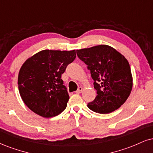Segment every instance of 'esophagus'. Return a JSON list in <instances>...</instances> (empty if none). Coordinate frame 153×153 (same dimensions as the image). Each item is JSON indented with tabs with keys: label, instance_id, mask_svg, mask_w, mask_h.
<instances>
[{
	"label": "esophagus",
	"instance_id": "1",
	"mask_svg": "<svg viewBox=\"0 0 153 153\" xmlns=\"http://www.w3.org/2000/svg\"><path fill=\"white\" fill-rule=\"evenodd\" d=\"M82 90H83V88H82V87H79L78 89L77 90L76 93H81L82 91Z\"/></svg>",
	"mask_w": 153,
	"mask_h": 153
}]
</instances>
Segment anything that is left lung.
<instances>
[{
  "mask_svg": "<svg viewBox=\"0 0 153 153\" xmlns=\"http://www.w3.org/2000/svg\"><path fill=\"white\" fill-rule=\"evenodd\" d=\"M78 58L88 65L97 95L88 107L95 113L108 114L118 109L132 88L131 70L127 59L113 48L99 45L77 50Z\"/></svg>",
  "mask_w": 153,
  "mask_h": 153,
  "instance_id": "1",
  "label": "left lung"
}]
</instances>
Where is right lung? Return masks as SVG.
<instances>
[{"mask_svg":"<svg viewBox=\"0 0 153 153\" xmlns=\"http://www.w3.org/2000/svg\"><path fill=\"white\" fill-rule=\"evenodd\" d=\"M75 50H43L27 58L18 73V90L29 109L44 117L62 113L69 95L61 75L75 60Z\"/></svg>","mask_w":153,"mask_h":153,"instance_id":"right-lung-1","label":"right lung"}]
</instances>
